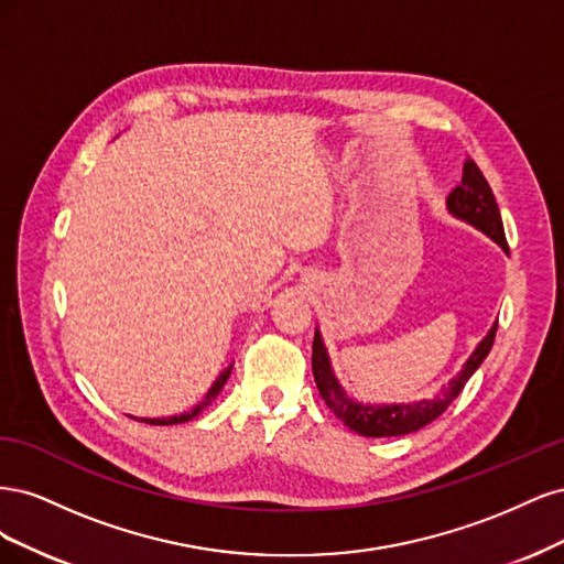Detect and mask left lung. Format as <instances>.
Here are the masks:
<instances>
[{"label":"left lung","instance_id":"obj_1","mask_svg":"<svg viewBox=\"0 0 564 564\" xmlns=\"http://www.w3.org/2000/svg\"><path fill=\"white\" fill-rule=\"evenodd\" d=\"M447 207L454 216L468 220L475 228L487 232L494 242H499L508 251L506 232H503V220L499 204L494 199L491 187L470 158L464 164V178L447 195ZM497 327L494 324L491 332L480 340V346L468 357L466 367L460 369L458 377H454L445 388H442L440 395L433 400H421L414 404H388V406H371L360 404L352 398H348L344 390H340L338 381L334 379L327 350L322 346L319 334L313 338V377L317 383L319 395L327 404L334 416L344 421L350 431L360 433L365 437H392V435H406L414 433L423 425L435 421L440 414L447 412V406L458 398V392L464 390L468 379L475 373V369L482 365L485 357L489 355L494 346V336H497Z\"/></svg>","mask_w":564,"mask_h":564}]
</instances>
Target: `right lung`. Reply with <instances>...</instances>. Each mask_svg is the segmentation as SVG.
Wrapping results in <instances>:
<instances>
[{
  "mask_svg": "<svg viewBox=\"0 0 564 564\" xmlns=\"http://www.w3.org/2000/svg\"><path fill=\"white\" fill-rule=\"evenodd\" d=\"M230 369H232V365L228 367V369H224L220 371V377L216 379V383L209 388V392H207V398H204L195 409H191V412H185V414H178V416H169V419H135V421H145V423H152V425H174V423H183V421H191L193 416H197L204 406H207L218 392H220V388L226 386V381H228V377H230Z\"/></svg>",
  "mask_w": 564,
  "mask_h": 564,
  "instance_id": "right-lung-1",
  "label": "right lung"
}]
</instances>
